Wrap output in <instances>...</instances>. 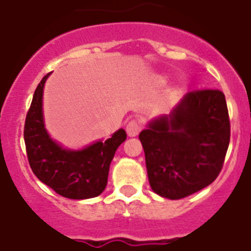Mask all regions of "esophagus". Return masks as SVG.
<instances>
[{
    "instance_id": "34e87169",
    "label": "esophagus",
    "mask_w": 251,
    "mask_h": 251,
    "mask_svg": "<svg viewBox=\"0 0 251 251\" xmlns=\"http://www.w3.org/2000/svg\"><path fill=\"white\" fill-rule=\"evenodd\" d=\"M140 130H141V125H140V123L137 120H130L127 123V125H126V132L131 137L136 136L140 132Z\"/></svg>"
}]
</instances>
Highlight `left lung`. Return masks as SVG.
Instances as JSON below:
<instances>
[{
	"instance_id": "obj_1",
	"label": "left lung",
	"mask_w": 251,
	"mask_h": 251,
	"mask_svg": "<svg viewBox=\"0 0 251 251\" xmlns=\"http://www.w3.org/2000/svg\"><path fill=\"white\" fill-rule=\"evenodd\" d=\"M139 139L153 193L177 200L220 174L230 142V120L220 90L187 92L169 115L150 121Z\"/></svg>"
}]
</instances>
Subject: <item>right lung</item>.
Instances as JSON below:
<instances>
[{
  "label": "right lung",
  "mask_w": 251,
  "mask_h": 251,
  "mask_svg": "<svg viewBox=\"0 0 251 251\" xmlns=\"http://www.w3.org/2000/svg\"><path fill=\"white\" fill-rule=\"evenodd\" d=\"M49 76L38 83L25 123V145L31 169L40 181L64 198L83 200L99 196L107 185L115 152L126 140L125 130L120 128L106 141L99 140L81 150L62 148L45 127L42 96Z\"/></svg>",
  "instance_id": "right-lung-1"
}]
</instances>
